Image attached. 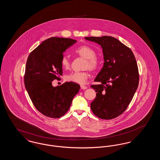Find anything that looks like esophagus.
<instances>
[{
  "label": "esophagus",
  "instance_id": "34e87169",
  "mask_svg": "<svg viewBox=\"0 0 160 160\" xmlns=\"http://www.w3.org/2000/svg\"><path fill=\"white\" fill-rule=\"evenodd\" d=\"M80 88L82 89H86L88 88V87L84 85H80Z\"/></svg>",
  "mask_w": 160,
  "mask_h": 160
}]
</instances>
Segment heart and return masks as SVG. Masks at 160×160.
<instances>
[{
    "mask_svg": "<svg viewBox=\"0 0 160 160\" xmlns=\"http://www.w3.org/2000/svg\"><path fill=\"white\" fill-rule=\"evenodd\" d=\"M74 52L80 56L86 59L84 68H89L90 70H95L99 67L100 59L97 56L95 50L90 46L87 45L80 46L74 50ZM62 67L65 69H68L70 66V61L68 56L63 55L61 61ZM88 71L73 72L65 77L67 81L72 82L78 84H84L89 77Z\"/></svg>",
    "mask_w": 160,
    "mask_h": 160,
    "instance_id": "obj_1",
    "label": "heart"
}]
</instances>
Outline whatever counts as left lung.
<instances>
[{
  "instance_id": "1",
  "label": "left lung",
  "mask_w": 160,
  "mask_h": 160,
  "mask_svg": "<svg viewBox=\"0 0 160 160\" xmlns=\"http://www.w3.org/2000/svg\"><path fill=\"white\" fill-rule=\"evenodd\" d=\"M101 46L104 65L91 86L97 92L91 104L93 114L102 119H112L127 109L137 90L139 74L131 50L118 39L108 36L85 37Z\"/></svg>"
}]
</instances>
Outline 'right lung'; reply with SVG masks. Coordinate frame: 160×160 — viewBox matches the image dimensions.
<instances>
[{"label":"right lung","mask_w":160,"mask_h":160,"mask_svg":"<svg viewBox=\"0 0 160 160\" xmlns=\"http://www.w3.org/2000/svg\"><path fill=\"white\" fill-rule=\"evenodd\" d=\"M71 38L47 39L31 52L26 62L24 85L34 106L49 118H59L70 107L80 85L65 82L54 87L52 82L62 76L63 53L76 42Z\"/></svg>","instance_id":"1"}]
</instances>
